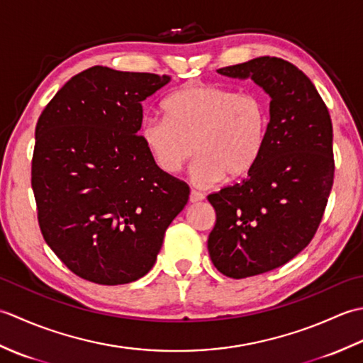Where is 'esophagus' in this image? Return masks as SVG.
<instances>
[{"label":"esophagus","mask_w":363,"mask_h":363,"mask_svg":"<svg viewBox=\"0 0 363 363\" xmlns=\"http://www.w3.org/2000/svg\"><path fill=\"white\" fill-rule=\"evenodd\" d=\"M189 199H190V203H199V201H203V199H204V195L201 194V191L191 190Z\"/></svg>","instance_id":"1"}]
</instances>
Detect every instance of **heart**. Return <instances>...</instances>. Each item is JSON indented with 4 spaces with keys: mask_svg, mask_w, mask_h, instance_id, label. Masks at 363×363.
<instances>
[{
    "mask_svg": "<svg viewBox=\"0 0 363 363\" xmlns=\"http://www.w3.org/2000/svg\"><path fill=\"white\" fill-rule=\"evenodd\" d=\"M165 118L145 117L138 135L152 162L174 174L196 151L191 177L201 187L228 174L238 179L257 165L269 133V107L257 94L215 84L173 91L162 103Z\"/></svg>",
    "mask_w": 363,
    "mask_h": 363,
    "instance_id": "b5f03b06",
    "label": "heart"
}]
</instances>
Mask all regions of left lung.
Masks as SVG:
<instances>
[{
  "mask_svg": "<svg viewBox=\"0 0 363 363\" xmlns=\"http://www.w3.org/2000/svg\"><path fill=\"white\" fill-rule=\"evenodd\" d=\"M217 72L251 78L272 98L257 165L207 196L217 213L207 240L212 264L243 279L287 264L317 233L334 184L333 121L312 81L287 60L264 56Z\"/></svg>",
  "mask_w": 363,
  "mask_h": 363,
  "instance_id": "1",
  "label": "left lung"
}]
</instances>
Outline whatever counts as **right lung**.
Here are the masks:
<instances>
[{
  "mask_svg": "<svg viewBox=\"0 0 363 363\" xmlns=\"http://www.w3.org/2000/svg\"><path fill=\"white\" fill-rule=\"evenodd\" d=\"M169 76L91 67L46 104L30 167L45 242L82 279L120 285L150 272L190 189L154 164L142 101Z\"/></svg>",
  "mask_w": 363,
  "mask_h": 363,
  "instance_id": "1",
  "label": "right lung"
}]
</instances>
